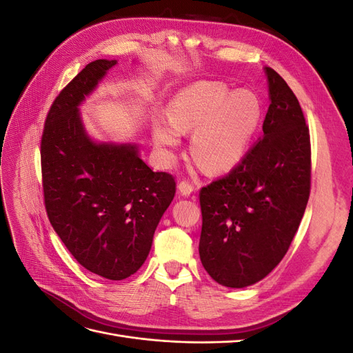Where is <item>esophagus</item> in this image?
I'll list each match as a JSON object with an SVG mask.
<instances>
[{
  "label": "esophagus",
  "instance_id": "esophagus-1",
  "mask_svg": "<svg viewBox=\"0 0 353 353\" xmlns=\"http://www.w3.org/2000/svg\"><path fill=\"white\" fill-rule=\"evenodd\" d=\"M178 190H179L181 196H185V197H188L191 193H194L196 191V188L191 185L188 181H181V183L178 184Z\"/></svg>",
  "mask_w": 353,
  "mask_h": 353
}]
</instances>
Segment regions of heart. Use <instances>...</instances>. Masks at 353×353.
I'll return each mask as SVG.
<instances>
[{"mask_svg":"<svg viewBox=\"0 0 353 353\" xmlns=\"http://www.w3.org/2000/svg\"><path fill=\"white\" fill-rule=\"evenodd\" d=\"M261 119L262 104L254 92L199 81L174 95L168 121L153 126V140L165 160L172 162L181 134L193 131L191 154L212 172H222L241 162Z\"/></svg>","mask_w":353,"mask_h":353,"instance_id":"obj_1","label":"heart"}]
</instances>
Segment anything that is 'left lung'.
<instances>
[{
	"instance_id": "obj_1",
	"label": "left lung",
	"mask_w": 353,
	"mask_h": 353,
	"mask_svg": "<svg viewBox=\"0 0 353 353\" xmlns=\"http://www.w3.org/2000/svg\"><path fill=\"white\" fill-rule=\"evenodd\" d=\"M270 108L263 135L239 166L200 191V261L221 285L265 279L287 253L311 190V141L296 95L265 68Z\"/></svg>"
}]
</instances>
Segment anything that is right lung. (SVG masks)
Returning <instances> with one entry per match:
<instances>
[{
    "label": "right lung",
    "mask_w": 353,
    "mask_h": 353,
    "mask_svg": "<svg viewBox=\"0 0 353 353\" xmlns=\"http://www.w3.org/2000/svg\"><path fill=\"white\" fill-rule=\"evenodd\" d=\"M117 60L85 66L52 103L41 141L47 215L83 268L123 280L141 268L175 196V179L153 172L135 143L95 141L79 105Z\"/></svg>",
    "instance_id": "right-lung-1"
}]
</instances>
